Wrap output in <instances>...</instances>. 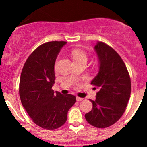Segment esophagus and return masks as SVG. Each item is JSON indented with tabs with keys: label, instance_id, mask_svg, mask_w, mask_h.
<instances>
[{
	"label": "esophagus",
	"instance_id": "esophagus-1",
	"mask_svg": "<svg viewBox=\"0 0 147 147\" xmlns=\"http://www.w3.org/2000/svg\"><path fill=\"white\" fill-rule=\"evenodd\" d=\"M83 98H82V97H77V102H80V101H82L83 100Z\"/></svg>",
	"mask_w": 147,
	"mask_h": 147
}]
</instances>
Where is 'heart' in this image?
I'll return each instance as SVG.
<instances>
[{
	"mask_svg": "<svg viewBox=\"0 0 147 147\" xmlns=\"http://www.w3.org/2000/svg\"><path fill=\"white\" fill-rule=\"evenodd\" d=\"M71 54L72 58L75 60V63L76 62L82 61H87L88 57L84 51H82V50H79V49H74V50H72Z\"/></svg>",
	"mask_w": 147,
	"mask_h": 147,
	"instance_id": "heart-1",
	"label": "heart"
}]
</instances>
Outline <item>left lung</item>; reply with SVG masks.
Wrapping results in <instances>:
<instances>
[{"label": "left lung", "instance_id": "left-lung-1", "mask_svg": "<svg viewBox=\"0 0 147 147\" xmlns=\"http://www.w3.org/2000/svg\"><path fill=\"white\" fill-rule=\"evenodd\" d=\"M99 70L91 84L99 88L92 109L85 115L89 124L104 129L117 122L124 114L131 95V78L121 57L109 45L98 41L95 46Z\"/></svg>", "mask_w": 147, "mask_h": 147}]
</instances>
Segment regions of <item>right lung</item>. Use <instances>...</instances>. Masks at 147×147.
Returning <instances> with one entry per match:
<instances>
[{
    "label": "right lung",
    "instance_id": "1",
    "mask_svg": "<svg viewBox=\"0 0 147 147\" xmlns=\"http://www.w3.org/2000/svg\"><path fill=\"white\" fill-rule=\"evenodd\" d=\"M65 41H51L38 47L28 57L22 70L19 95L25 111L34 123L46 130L61 127L67 120L75 96L55 93V63Z\"/></svg>",
    "mask_w": 147,
    "mask_h": 147
}]
</instances>
